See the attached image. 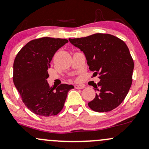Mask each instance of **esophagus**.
Returning a JSON list of instances; mask_svg holds the SVG:
<instances>
[{"instance_id": "34e87169", "label": "esophagus", "mask_w": 149, "mask_h": 149, "mask_svg": "<svg viewBox=\"0 0 149 149\" xmlns=\"http://www.w3.org/2000/svg\"><path fill=\"white\" fill-rule=\"evenodd\" d=\"M85 87L84 85L83 84H81V85H79V84H77L74 86V88H77V89H83Z\"/></svg>"}]
</instances>
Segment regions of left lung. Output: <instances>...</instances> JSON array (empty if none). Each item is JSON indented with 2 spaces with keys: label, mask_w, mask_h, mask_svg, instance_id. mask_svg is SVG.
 <instances>
[{
  "label": "left lung",
  "mask_w": 149,
  "mask_h": 149,
  "mask_svg": "<svg viewBox=\"0 0 149 149\" xmlns=\"http://www.w3.org/2000/svg\"><path fill=\"white\" fill-rule=\"evenodd\" d=\"M69 41L84 52L93 75H100V81L93 85L98 92L88 103L89 107L97 112L116 108L126 97L132 82L134 62L126 44L104 33L70 38Z\"/></svg>",
  "instance_id": "obj_1"
}]
</instances>
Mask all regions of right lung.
<instances>
[{
  "mask_svg": "<svg viewBox=\"0 0 149 149\" xmlns=\"http://www.w3.org/2000/svg\"><path fill=\"white\" fill-rule=\"evenodd\" d=\"M66 39L48 37L33 40L19 52L13 65V81L23 102L33 113L42 116L57 115L63 108L72 85L49 86L47 70L58 49Z\"/></svg>",
  "mask_w": 149,
  "mask_h": 149,
  "instance_id": "1",
  "label": "right lung"
}]
</instances>
